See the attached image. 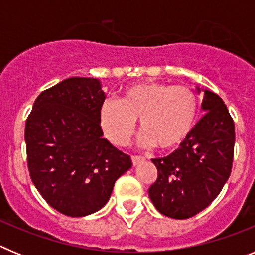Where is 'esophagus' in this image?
Instances as JSON below:
<instances>
[{
    "instance_id": "esophagus-1",
    "label": "esophagus",
    "mask_w": 255,
    "mask_h": 255,
    "mask_svg": "<svg viewBox=\"0 0 255 255\" xmlns=\"http://www.w3.org/2000/svg\"><path fill=\"white\" fill-rule=\"evenodd\" d=\"M131 161H132V164L136 166V164L144 161V157H141V155H131Z\"/></svg>"
}]
</instances>
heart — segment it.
<instances>
[{"instance_id":"1","label":"heart","mask_w":255,"mask_h":255,"mask_svg":"<svg viewBox=\"0 0 255 255\" xmlns=\"http://www.w3.org/2000/svg\"><path fill=\"white\" fill-rule=\"evenodd\" d=\"M199 102L185 85L143 82L128 87L120 102L106 100L100 110L103 131L115 145H125L140 120L141 143L171 152L185 143L194 129Z\"/></svg>"}]
</instances>
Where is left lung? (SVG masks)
<instances>
[{"label": "left lung", "instance_id": "obj_1", "mask_svg": "<svg viewBox=\"0 0 255 255\" xmlns=\"http://www.w3.org/2000/svg\"><path fill=\"white\" fill-rule=\"evenodd\" d=\"M202 108L207 114L185 143L164 158L152 159L158 176L148 190L150 200L162 215L176 220L190 218L207 208L233 168V117L213 92L204 91Z\"/></svg>", "mask_w": 255, "mask_h": 255}]
</instances>
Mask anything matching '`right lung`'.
Segmentation results:
<instances>
[{"mask_svg":"<svg viewBox=\"0 0 255 255\" xmlns=\"http://www.w3.org/2000/svg\"><path fill=\"white\" fill-rule=\"evenodd\" d=\"M105 93L94 78H69L38 96L25 123L30 179L47 203L70 217L102 208L130 155L102 138Z\"/></svg>","mask_w":255,"mask_h":255,"instance_id":"right-lung-1","label":"right lung"}]
</instances>
